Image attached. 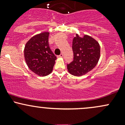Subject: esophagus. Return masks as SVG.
<instances>
[{
  "mask_svg": "<svg viewBox=\"0 0 125 125\" xmlns=\"http://www.w3.org/2000/svg\"><path fill=\"white\" fill-rule=\"evenodd\" d=\"M63 54L62 53H61V54H60V55H59V56H58V58H62V57H63Z\"/></svg>",
  "mask_w": 125,
  "mask_h": 125,
  "instance_id": "obj_1",
  "label": "esophagus"
}]
</instances>
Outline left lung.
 Listing matches in <instances>:
<instances>
[{
    "label": "left lung",
    "instance_id": "8db88e82",
    "mask_svg": "<svg viewBox=\"0 0 125 125\" xmlns=\"http://www.w3.org/2000/svg\"><path fill=\"white\" fill-rule=\"evenodd\" d=\"M73 60L67 64L70 73L80 76L96 66L100 58V46L94 39L84 35L81 38L76 34L72 42Z\"/></svg>",
    "mask_w": 125,
    "mask_h": 125
}]
</instances>
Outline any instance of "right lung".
<instances>
[{
    "label": "right lung",
    "instance_id": "obj_1",
    "mask_svg": "<svg viewBox=\"0 0 125 125\" xmlns=\"http://www.w3.org/2000/svg\"><path fill=\"white\" fill-rule=\"evenodd\" d=\"M49 32H43L34 36L26 44L24 50L29 68L40 76L51 73L56 59L49 47Z\"/></svg>",
    "mask_w": 125,
    "mask_h": 125
}]
</instances>
